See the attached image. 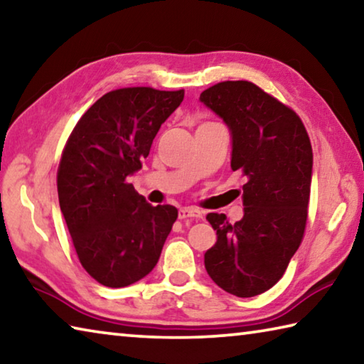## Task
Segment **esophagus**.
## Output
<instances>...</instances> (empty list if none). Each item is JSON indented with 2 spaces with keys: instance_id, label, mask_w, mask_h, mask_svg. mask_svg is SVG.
Returning a JSON list of instances; mask_svg holds the SVG:
<instances>
[{
  "instance_id": "esophagus-1",
  "label": "esophagus",
  "mask_w": 364,
  "mask_h": 364,
  "mask_svg": "<svg viewBox=\"0 0 364 364\" xmlns=\"http://www.w3.org/2000/svg\"><path fill=\"white\" fill-rule=\"evenodd\" d=\"M178 217H180V220H197V218H202V212L199 210V208H194V207H183L180 208V212H178Z\"/></svg>"
}]
</instances>
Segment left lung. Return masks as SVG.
Returning a JSON list of instances; mask_svg holds the SVG:
<instances>
[{
	"instance_id": "obj_1",
	"label": "left lung",
	"mask_w": 364,
	"mask_h": 364,
	"mask_svg": "<svg viewBox=\"0 0 364 364\" xmlns=\"http://www.w3.org/2000/svg\"><path fill=\"white\" fill-rule=\"evenodd\" d=\"M200 102L231 134V168L245 176L244 217L208 213L217 242L204 255L213 282L236 297L273 287L304 237L313 152L300 117L250 82H221Z\"/></svg>"
}]
</instances>
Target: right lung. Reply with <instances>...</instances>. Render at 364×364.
<instances>
[{
  "instance_id": "right-lung-1",
  "label": "right lung",
  "mask_w": 364,
  "mask_h": 364,
  "mask_svg": "<svg viewBox=\"0 0 364 364\" xmlns=\"http://www.w3.org/2000/svg\"><path fill=\"white\" fill-rule=\"evenodd\" d=\"M183 97V90L147 86L110 91L86 110L64 147L60 212L80 263L102 286L125 287L149 274L178 217L173 205L147 204L128 176L143 167Z\"/></svg>"
}]
</instances>
